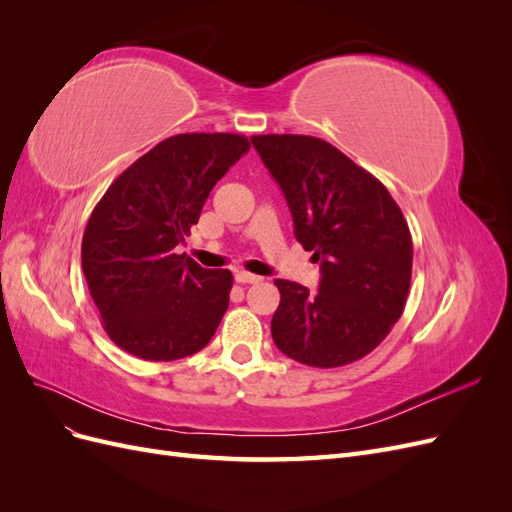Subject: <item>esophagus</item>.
<instances>
[{"label":"esophagus","instance_id":"obj_1","mask_svg":"<svg viewBox=\"0 0 512 512\" xmlns=\"http://www.w3.org/2000/svg\"><path fill=\"white\" fill-rule=\"evenodd\" d=\"M235 280L239 284H258V282H262V277L254 275V273H247V271H237L235 273Z\"/></svg>","mask_w":512,"mask_h":512}]
</instances>
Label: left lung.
<instances>
[{
  "instance_id": "1",
  "label": "left lung",
  "mask_w": 512,
  "mask_h": 512,
  "mask_svg": "<svg viewBox=\"0 0 512 512\" xmlns=\"http://www.w3.org/2000/svg\"><path fill=\"white\" fill-rule=\"evenodd\" d=\"M252 143L286 196L294 237L322 273L316 294L275 280V346L322 369L363 359L391 333L410 292L404 213L374 175L322 138L260 134Z\"/></svg>"
}]
</instances>
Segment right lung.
<instances>
[{
    "instance_id": "obj_1",
    "label": "right lung",
    "mask_w": 512,
    "mask_h": 512,
    "mask_svg": "<svg viewBox=\"0 0 512 512\" xmlns=\"http://www.w3.org/2000/svg\"><path fill=\"white\" fill-rule=\"evenodd\" d=\"M247 151L241 134L170 136L123 170L91 211L83 273L102 327L121 350L177 361L209 344L228 309L232 273L203 269L175 247L213 185Z\"/></svg>"
}]
</instances>
